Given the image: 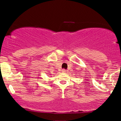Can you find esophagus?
Segmentation results:
<instances>
[{"instance_id": "esophagus-1", "label": "esophagus", "mask_w": 121, "mask_h": 121, "mask_svg": "<svg viewBox=\"0 0 121 121\" xmlns=\"http://www.w3.org/2000/svg\"><path fill=\"white\" fill-rule=\"evenodd\" d=\"M61 72H62V73H66V70H65V69H62Z\"/></svg>"}]
</instances>
